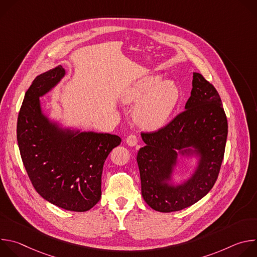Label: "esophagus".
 <instances>
[{
    "mask_svg": "<svg viewBox=\"0 0 257 257\" xmlns=\"http://www.w3.org/2000/svg\"><path fill=\"white\" fill-rule=\"evenodd\" d=\"M126 142L129 146H135L137 144L138 140H137V137L135 135H129L126 139Z\"/></svg>",
    "mask_w": 257,
    "mask_h": 257,
    "instance_id": "obj_1",
    "label": "esophagus"
}]
</instances>
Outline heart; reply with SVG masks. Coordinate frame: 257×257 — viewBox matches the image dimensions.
Listing matches in <instances>:
<instances>
[{
	"instance_id": "b5f03b06",
	"label": "heart",
	"mask_w": 257,
	"mask_h": 257,
	"mask_svg": "<svg viewBox=\"0 0 257 257\" xmlns=\"http://www.w3.org/2000/svg\"><path fill=\"white\" fill-rule=\"evenodd\" d=\"M180 88L171 79L163 80L160 74L143 76L124 88L120 99L133 104V119L142 129L161 128L171 117L180 99Z\"/></svg>"
}]
</instances>
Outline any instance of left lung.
<instances>
[{
	"label": "left lung",
	"instance_id": "8db88e82",
	"mask_svg": "<svg viewBox=\"0 0 257 257\" xmlns=\"http://www.w3.org/2000/svg\"><path fill=\"white\" fill-rule=\"evenodd\" d=\"M228 135V122L216 89L193 73L185 111L154 133H141L145 146L137 154L141 194L152 208L172 212L204 197L214 185ZM181 157L195 161L190 175L174 178Z\"/></svg>",
	"mask_w": 257,
	"mask_h": 257
}]
</instances>
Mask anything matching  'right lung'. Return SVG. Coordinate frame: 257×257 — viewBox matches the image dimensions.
<instances>
[{"instance_id": "add662e5", "label": "right lung", "mask_w": 257, "mask_h": 257, "mask_svg": "<svg viewBox=\"0 0 257 257\" xmlns=\"http://www.w3.org/2000/svg\"><path fill=\"white\" fill-rule=\"evenodd\" d=\"M65 75L60 65L33 80L18 115L17 141L38 193L63 209L82 212L99 201L104 161L122 140L118 135L65 126L44 112L40 97Z\"/></svg>"}]
</instances>
